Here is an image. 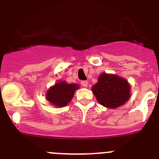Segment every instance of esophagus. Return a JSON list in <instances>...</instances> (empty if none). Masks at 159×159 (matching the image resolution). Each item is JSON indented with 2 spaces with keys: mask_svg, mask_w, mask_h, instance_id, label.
I'll return each instance as SVG.
<instances>
[{
  "mask_svg": "<svg viewBox=\"0 0 159 159\" xmlns=\"http://www.w3.org/2000/svg\"><path fill=\"white\" fill-rule=\"evenodd\" d=\"M81 84H82V86L84 87V88H87L88 85V82L86 80H84V81H81Z\"/></svg>",
  "mask_w": 159,
  "mask_h": 159,
  "instance_id": "1",
  "label": "esophagus"
}]
</instances>
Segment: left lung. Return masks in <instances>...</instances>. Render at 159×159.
<instances>
[{"label":"left lung","instance_id":"left-lung-1","mask_svg":"<svg viewBox=\"0 0 159 159\" xmlns=\"http://www.w3.org/2000/svg\"><path fill=\"white\" fill-rule=\"evenodd\" d=\"M92 90L98 102L108 108L122 106L130 96L129 83L113 74L102 73Z\"/></svg>","mask_w":159,"mask_h":159}]
</instances>
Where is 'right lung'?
Instances as JSON below:
<instances>
[{"label": "right lung", "mask_w": 159, "mask_h": 159, "mask_svg": "<svg viewBox=\"0 0 159 159\" xmlns=\"http://www.w3.org/2000/svg\"><path fill=\"white\" fill-rule=\"evenodd\" d=\"M78 88V84H67L65 81H60L48 90L46 99L54 106L62 107L71 102L75 90Z\"/></svg>", "instance_id": "1"}]
</instances>
